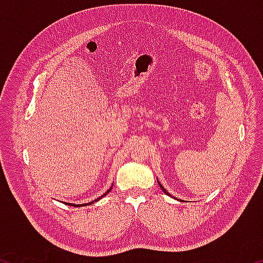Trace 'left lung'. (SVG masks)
Wrapping results in <instances>:
<instances>
[{
	"mask_svg": "<svg viewBox=\"0 0 263 263\" xmlns=\"http://www.w3.org/2000/svg\"><path fill=\"white\" fill-rule=\"evenodd\" d=\"M158 182H159V181H158ZM159 185H160V188H161V189L163 190V193H164V194H167L168 196H171V194H169V193H168V191H167L166 189H164V188H163V186L161 185V183H160V182H159Z\"/></svg>",
	"mask_w": 263,
	"mask_h": 263,
	"instance_id": "1",
	"label": "left lung"
}]
</instances>
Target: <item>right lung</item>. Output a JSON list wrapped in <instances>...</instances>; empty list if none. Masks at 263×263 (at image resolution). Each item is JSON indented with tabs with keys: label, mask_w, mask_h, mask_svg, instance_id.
I'll return each instance as SVG.
<instances>
[{
	"label": "right lung",
	"mask_w": 263,
	"mask_h": 263,
	"mask_svg": "<svg viewBox=\"0 0 263 263\" xmlns=\"http://www.w3.org/2000/svg\"><path fill=\"white\" fill-rule=\"evenodd\" d=\"M111 188H112V185H111L110 186V189L108 190V191H106V193L105 194H103V195H102V196H100V197L99 198H96L95 199V201H92V202H90V203H86V204H73V203H67V205H72V206H83V205H89V204H92V203H95V202H97V201H99V199H101L102 197H104V196L106 195V194H109L110 193V190H111ZM66 204V203H65Z\"/></svg>",
	"instance_id": "obj_1"
}]
</instances>
